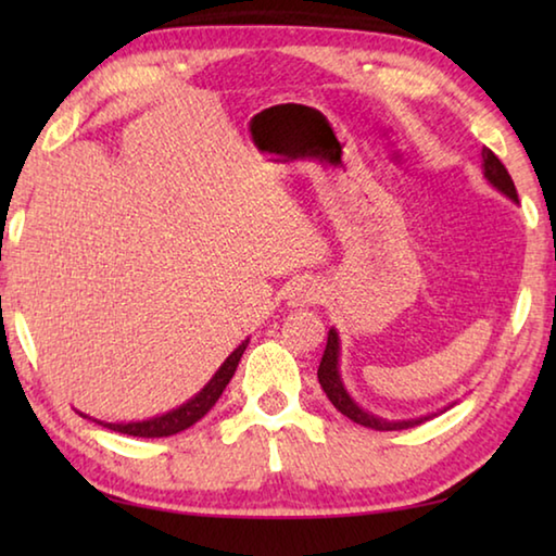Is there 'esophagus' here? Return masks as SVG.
Masks as SVG:
<instances>
[{
  "mask_svg": "<svg viewBox=\"0 0 556 556\" xmlns=\"http://www.w3.org/2000/svg\"><path fill=\"white\" fill-rule=\"evenodd\" d=\"M321 296H324L321 287H318L314 279H306V277L304 279H296L294 285H291L289 291H287V299H289L291 306L318 304V301H321Z\"/></svg>",
  "mask_w": 556,
  "mask_h": 556,
  "instance_id": "obj_1",
  "label": "esophagus"
}]
</instances>
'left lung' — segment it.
<instances>
[{"mask_svg":"<svg viewBox=\"0 0 556 556\" xmlns=\"http://www.w3.org/2000/svg\"><path fill=\"white\" fill-rule=\"evenodd\" d=\"M483 168H485V178L497 188V191H503L505 195H510L513 201H517V188L513 184L510 174H507L505 164L488 147H483ZM318 382H321L326 397L331 400L333 407L361 427H368L375 431H400V429L419 427L421 421L429 419V417H419V419H407V421H388L357 407V404L348 397V392L341 382V375H338V333L333 328L328 331L326 351L321 357V365H318Z\"/></svg>","mask_w":556,"mask_h":556,"instance_id":"obj_1","label":"left lung"}]
</instances>
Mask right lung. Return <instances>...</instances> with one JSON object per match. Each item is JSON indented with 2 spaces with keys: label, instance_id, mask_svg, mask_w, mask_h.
I'll list each match as a JSON object with an SVG mask.
<instances>
[{
  "label": "right lung",
  "instance_id": "obj_1",
  "mask_svg": "<svg viewBox=\"0 0 556 556\" xmlns=\"http://www.w3.org/2000/svg\"><path fill=\"white\" fill-rule=\"evenodd\" d=\"M244 348H248V341H244L240 348H235L228 361L223 363V368L213 375V380L205 384V388L199 394H195L193 400H188L178 409L162 414V417L147 419V421H129V425H102V421H100V425L112 429V431H119V434L142 437V439L174 437V434H178V431L193 427L195 421L203 419L205 414L211 412V407L215 402H218L223 390L228 388V382L232 380L235 370H238V363H240V357L244 353Z\"/></svg>",
  "mask_w": 556,
  "mask_h": 556
}]
</instances>
